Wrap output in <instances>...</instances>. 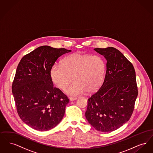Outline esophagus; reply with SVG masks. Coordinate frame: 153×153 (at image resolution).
Wrapping results in <instances>:
<instances>
[{"mask_svg": "<svg viewBox=\"0 0 153 153\" xmlns=\"http://www.w3.org/2000/svg\"><path fill=\"white\" fill-rule=\"evenodd\" d=\"M77 99V97H69L70 101H74V100H76Z\"/></svg>", "mask_w": 153, "mask_h": 153, "instance_id": "esophagus-1", "label": "esophagus"}]
</instances>
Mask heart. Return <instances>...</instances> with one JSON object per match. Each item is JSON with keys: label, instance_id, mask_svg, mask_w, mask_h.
Instances as JSON below:
<instances>
[{"label": "heart", "instance_id": "b5f03b06", "mask_svg": "<svg viewBox=\"0 0 153 153\" xmlns=\"http://www.w3.org/2000/svg\"><path fill=\"white\" fill-rule=\"evenodd\" d=\"M105 73L106 62L102 57L80 53L66 56L61 64H55L50 70L52 82L62 90L68 86L73 77L74 82L65 91L72 96L97 90L103 83Z\"/></svg>", "mask_w": 153, "mask_h": 153}]
</instances>
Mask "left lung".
<instances>
[{
	"label": "left lung",
	"instance_id": "left-lung-1",
	"mask_svg": "<svg viewBox=\"0 0 153 153\" xmlns=\"http://www.w3.org/2000/svg\"><path fill=\"white\" fill-rule=\"evenodd\" d=\"M107 60L104 82L88 99L85 117L97 131H115L131 117L138 94L134 68L116 48H95Z\"/></svg>",
	"mask_w": 153,
	"mask_h": 153
}]
</instances>
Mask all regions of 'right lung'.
<instances>
[{
	"label": "right lung",
	"instance_id": "add662e5",
	"mask_svg": "<svg viewBox=\"0 0 153 153\" xmlns=\"http://www.w3.org/2000/svg\"><path fill=\"white\" fill-rule=\"evenodd\" d=\"M71 51L42 46L25 55L18 65L12 85L17 112L34 130H50L64 117L69 100L53 87L50 70L58 58Z\"/></svg>",
	"mask_w": 153,
	"mask_h": 153
}]
</instances>
